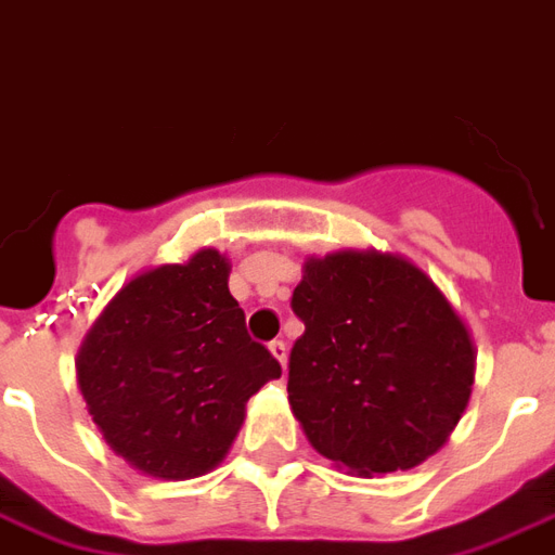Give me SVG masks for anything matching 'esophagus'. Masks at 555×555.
Masks as SVG:
<instances>
[{
	"mask_svg": "<svg viewBox=\"0 0 555 555\" xmlns=\"http://www.w3.org/2000/svg\"><path fill=\"white\" fill-rule=\"evenodd\" d=\"M270 352H273V359H276L282 367L288 364V347H285V340H273V344H270Z\"/></svg>",
	"mask_w": 555,
	"mask_h": 555,
	"instance_id": "1",
	"label": "esophagus"
}]
</instances>
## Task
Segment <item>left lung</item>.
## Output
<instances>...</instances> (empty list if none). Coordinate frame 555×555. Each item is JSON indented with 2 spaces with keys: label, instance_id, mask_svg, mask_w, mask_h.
<instances>
[{
  "label": "left lung",
  "instance_id": "obj_1",
  "mask_svg": "<svg viewBox=\"0 0 555 555\" xmlns=\"http://www.w3.org/2000/svg\"><path fill=\"white\" fill-rule=\"evenodd\" d=\"M291 306L288 403L302 435L356 476L393 474L447 444L474 391L476 347L433 276L397 253L309 256Z\"/></svg>",
  "mask_w": 555,
  "mask_h": 555
}]
</instances>
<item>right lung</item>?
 <instances>
[{
    "instance_id": "1",
    "label": "right lung",
    "mask_w": 555,
    "mask_h": 555,
    "mask_svg": "<svg viewBox=\"0 0 555 555\" xmlns=\"http://www.w3.org/2000/svg\"><path fill=\"white\" fill-rule=\"evenodd\" d=\"M229 270L215 246L143 270L81 340L76 382L90 421L143 476L179 482L215 470L244 426L246 400L282 376L246 335Z\"/></svg>"
}]
</instances>
